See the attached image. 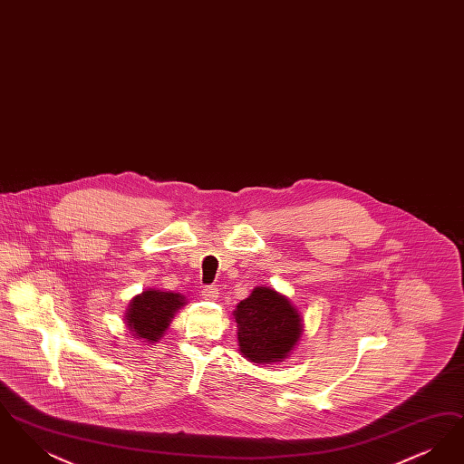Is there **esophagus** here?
<instances>
[{"label":"esophagus","instance_id":"obj_1","mask_svg":"<svg viewBox=\"0 0 464 464\" xmlns=\"http://www.w3.org/2000/svg\"><path fill=\"white\" fill-rule=\"evenodd\" d=\"M201 295L207 301H216L219 297V292H218V288L214 287V285H207V287H203V290H201Z\"/></svg>","mask_w":464,"mask_h":464}]
</instances>
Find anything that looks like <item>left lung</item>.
<instances>
[{
  "label": "left lung",
  "mask_w": 464,
  "mask_h": 464,
  "mask_svg": "<svg viewBox=\"0 0 464 464\" xmlns=\"http://www.w3.org/2000/svg\"><path fill=\"white\" fill-rule=\"evenodd\" d=\"M233 316L240 353L254 363L284 362L303 334L297 308L275 288H254Z\"/></svg>",
  "instance_id": "8db88e82"
}]
</instances>
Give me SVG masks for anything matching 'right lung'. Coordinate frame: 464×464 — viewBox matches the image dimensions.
I'll list each match as a JSON object with an SVG mask.
<instances>
[{"mask_svg":"<svg viewBox=\"0 0 464 464\" xmlns=\"http://www.w3.org/2000/svg\"><path fill=\"white\" fill-rule=\"evenodd\" d=\"M186 304V297L177 292L148 288L135 295L125 313L127 327L137 339L156 343L169 329L177 309Z\"/></svg>","mask_w":464,"mask_h":464,"instance_id":"add662e5","label":"right lung"}]
</instances>
